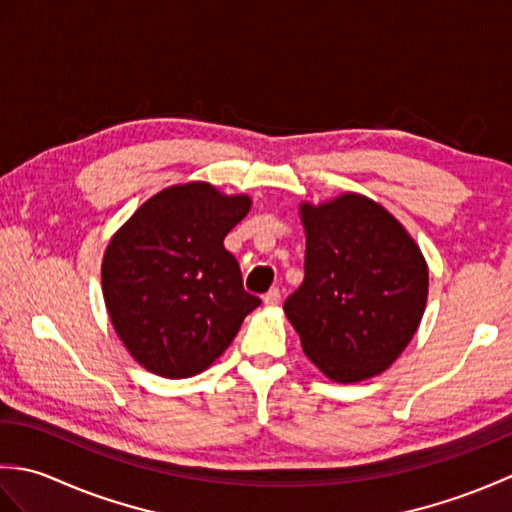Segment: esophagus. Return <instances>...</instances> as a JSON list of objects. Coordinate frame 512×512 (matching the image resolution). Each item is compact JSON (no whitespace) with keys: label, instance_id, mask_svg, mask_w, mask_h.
<instances>
[{"label":"esophagus","instance_id":"1","mask_svg":"<svg viewBox=\"0 0 512 512\" xmlns=\"http://www.w3.org/2000/svg\"><path fill=\"white\" fill-rule=\"evenodd\" d=\"M279 299H281V292H279V288H270V290L266 292V295H264V303H266V306H270V308L277 306Z\"/></svg>","mask_w":512,"mask_h":512}]
</instances>
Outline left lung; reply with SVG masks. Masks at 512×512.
Segmentation results:
<instances>
[{"instance_id":"obj_1","label":"left lung","mask_w":512,"mask_h":512,"mask_svg":"<svg viewBox=\"0 0 512 512\" xmlns=\"http://www.w3.org/2000/svg\"><path fill=\"white\" fill-rule=\"evenodd\" d=\"M306 277L284 303L301 347L334 383L383 374L427 308L429 266L407 228L361 193L299 204Z\"/></svg>"}]
</instances>
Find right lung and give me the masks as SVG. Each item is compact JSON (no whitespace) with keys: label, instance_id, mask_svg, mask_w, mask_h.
<instances>
[{"label":"right lung","instance_id":"1","mask_svg":"<svg viewBox=\"0 0 512 512\" xmlns=\"http://www.w3.org/2000/svg\"><path fill=\"white\" fill-rule=\"evenodd\" d=\"M250 195L209 182L173 184L140 204L105 248L103 299L125 350L162 378L202 374L259 303L224 237Z\"/></svg>","mask_w":512,"mask_h":512}]
</instances>
